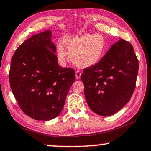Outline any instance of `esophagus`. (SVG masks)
<instances>
[{
    "label": "esophagus",
    "instance_id": "34e87169",
    "mask_svg": "<svg viewBox=\"0 0 151 151\" xmlns=\"http://www.w3.org/2000/svg\"><path fill=\"white\" fill-rule=\"evenodd\" d=\"M80 76H81V72H80V71H79V70L76 71V79H80Z\"/></svg>",
    "mask_w": 151,
    "mask_h": 151
}]
</instances>
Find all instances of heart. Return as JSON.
<instances>
[{"label":"heart","instance_id":"1","mask_svg":"<svg viewBox=\"0 0 151 151\" xmlns=\"http://www.w3.org/2000/svg\"><path fill=\"white\" fill-rule=\"evenodd\" d=\"M63 43L68 50L72 62L80 68H87L97 64L104 56L106 50V41L99 34L67 37L64 39ZM56 52L60 60L66 59L67 52L62 43L57 44Z\"/></svg>","mask_w":151,"mask_h":151}]
</instances>
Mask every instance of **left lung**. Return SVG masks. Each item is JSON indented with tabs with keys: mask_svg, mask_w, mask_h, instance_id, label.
<instances>
[{
	"mask_svg": "<svg viewBox=\"0 0 151 151\" xmlns=\"http://www.w3.org/2000/svg\"><path fill=\"white\" fill-rule=\"evenodd\" d=\"M138 67L129 41L120 39L112 45L97 64L84 69L81 75L89 108L103 116L119 112L134 93Z\"/></svg>",
	"mask_w": 151,
	"mask_h": 151,
	"instance_id": "left-lung-1",
	"label": "left lung"
}]
</instances>
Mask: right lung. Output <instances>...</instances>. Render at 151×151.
<instances>
[{
	"instance_id": "obj_1",
	"label": "right lung",
	"mask_w": 151,
	"mask_h": 151,
	"mask_svg": "<svg viewBox=\"0 0 151 151\" xmlns=\"http://www.w3.org/2000/svg\"><path fill=\"white\" fill-rule=\"evenodd\" d=\"M51 31L34 35L23 42L12 58L9 82L22 112L37 121L58 116L76 79L73 68H63L50 41Z\"/></svg>"
}]
</instances>
